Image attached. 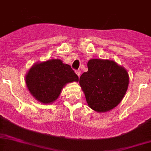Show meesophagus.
I'll list each match as a JSON object with an SVG mask.
<instances>
[{
  "mask_svg": "<svg viewBox=\"0 0 151 151\" xmlns=\"http://www.w3.org/2000/svg\"><path fill=\"white\" fill-rule=\"evenodd\" d=\"M76 73L77 76L79 77V76H80V75H81V71L80 70H76Z\"/></svg>",
  "mask_w": 151,
  "mask_h": 151,
  "instance_id": "1",
  "label": "esophagus"
}]
</instances>
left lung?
Segmentation results:
<instances>
[{"instance_id": "1", "label": "left lung", "mask_w": 151, "mask_h": 151, "mask_svg": "<svg viewBox=\"0 0 151 151\" xmlns=\"http://www.w3.org/2000/svg\"><path fill=\"white\" fill-rule=\"evenodd\" d=\"M88 71L82 73L79 85L88 106L97 112H106L123 99L129 84V76L124 67L112 60L92 59Z\"/></svg>"}]
</instances>
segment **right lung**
<instances>
[{
  "instance_id": "add662e5",
  "label": "right lung",
  "mask_w": 151,
  "mask_h": 151,
  "mask_svg": "<svg viewBox=\"0 0 151 151\" xmlns=\"http://www.w3.org/2000/svg\"><path fill=\"white\" fill-rule=\"evenodd\" d=\"M25 78L30 94L43 104L56 101L67 83L78 81V76L70 65L58 59L35 63Z\"/></svg>"
}]
</instances>
